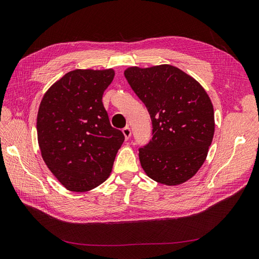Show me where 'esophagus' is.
I'll use <instances>...</instances> for the list:
<instances>
[{
	"mask_svg": "<svg viewBox=\"0 0 259 259\" xmlns=\"http://www.w3.org/2000/svg\"><path fill=\"white\" fill-rule=\"evenodd\" d=\"M122 134H123L124 138L127 139V140L131 137V129L128 127V125H127V127H124V128L122 129Z\"/></svg>",
	"mask_w": 259,
	"mask_h": 259,
	"instance_id": "1",
	"label": "esophagus"
}]
</instances>
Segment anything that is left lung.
<instances>
[{"mask_svg": "<svg viewBox=\"0 0 259 259\" xmlns=\"http://www.w3.org/2000/svg\"><path fill=\"white\" fill-rule=\"evenodd\" d=\"M124 76L147 107L152 140L139 149L152 180L175 186L193 177L205 161L214 135L213 106L194 77L169 64L131 66Z\"/></svg>", "mask_w": 259, "mask_h": 259, "instance_id": "1", "label": "left lung"}]
</instances>
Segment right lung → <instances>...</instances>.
I'll use <instances>...</instances> for the list:
<instances>
[{"label": "right lung", "instance_id": "add662e5", "mask_svg": "<svg viewBox=\"0 0 259 259\" xmlns=\"http://www.w3.org/2000/svg\"><path fill=\"white\" fill-rule=\"evenodd\" d=\"M114 76L112 69L71 71L46 92L39 106L41 156L68 190L89 191L107 180L124 141L102 102Z\"/></svg>", "mask_w": 259, "mask_h": 259}]
</instances>
